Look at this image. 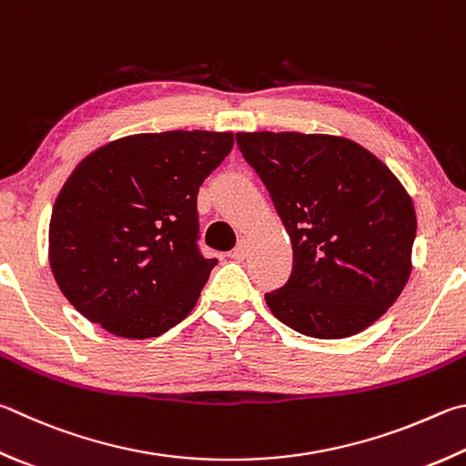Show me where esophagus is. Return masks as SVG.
<instances>
[{
    "label": "esophagus",
    "instance_id": "1",
    "mask_svg": "<svg viewBox=\"0 0 466 466\" xmlns=\"http://www.w3.org/2000/svg\"><path fill=\"white\" fill-rule=\"evenodd\" d=\"M248 255V247H247V240H240L238 244H236V248L230 252V258L234 260H244Z\"/></svg>",
    "mask_w": 466,
    "mask_h": 466
}]
</instances>
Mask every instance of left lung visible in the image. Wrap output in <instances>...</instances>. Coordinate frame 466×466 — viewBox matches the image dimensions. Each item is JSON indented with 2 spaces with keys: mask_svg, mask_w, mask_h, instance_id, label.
Returning a JSON list of instances; mask_svg holds the SVG:
<instances>
[{
  "mask_svg": "<svg viewBox=\"0 0 466 466\" xmlns=\"http://www.w3.org/2000/svg\"><path fill=\"white\" fill-rule=\"evenodd\" d=\"M242 157L270 193L291 238L293 268L265 293L299 334H359L391 308L411 273L416 211L389 167L328 134L238 132Z\"/></svg>",
  "mask_w": 466,
  "mask_h": 466,
  "instance_id": "left-lung-1",
  "label": "left lung"
}]
</instances>
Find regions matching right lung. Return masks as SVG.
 I'll return each mask as SVG.
<instances>
[{"instance_id":"1","label":"right lung","mask_w":466,"mask_h":466,"mask_svg":"<svg viewBox=\"0 0 466 466\" xmlns=\"http://www.w3.org/2000/svg\"><path fill=\"white\" fill-rule=\"evenodd\" d=\"M232 147V132L173 130L114 140L81 160L48 230L50 268L81 316L138 340L189 316L218 265L198 244V193Z\"/></svg>"}]
</instances>
